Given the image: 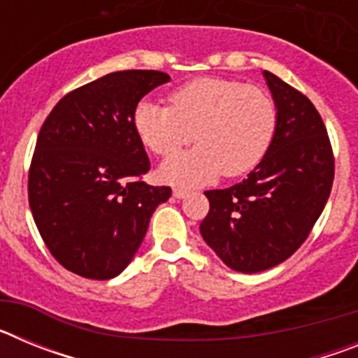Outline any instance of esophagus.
<instances>
[{"label": "esophagus", "mask_w": 358, "mask_h": 358, "mask_svg": "<svg viewBox=\"0 0 358 358\" xmlns=\"http://www.w3.org/2000/svg\"><path fill=\"white\" fill-rule=\"evenodd\" d=\"M189 192L186 188H173V197L176 199H185Z\"/></svg>", "instance_id": "obj_1"}]
</instances>
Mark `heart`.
<instances>
[{"label": "heart", "mask_w": 358, "mask_h": 358, "mask_svg": "<svg viewBox=\"0 0 358 358\" xmlns=\"http://www.w3.org/2000/svg\"><path fill=\"white\" fill-rule=\"evenodd\" d=\"M170 106L141 100L132 123L145 147L169 157L189 141L192 150L161 166L164 181L202 185L224 173L242 176L264 159L273 143L278 110L273 96L258 85L204 77L170 93Z\"/></svg>", "instance_id": "1"}]
</instances>
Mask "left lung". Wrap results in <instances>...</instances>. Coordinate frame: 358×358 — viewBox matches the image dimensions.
<instances>
[{
  "mask_svg": "<svg viewBox=\"0 0 358 358\" xmlns=\"http://www.w3.org/2000/svg\"><path fill=\"white\" fill-rule=\"evenodd\" d=\"M278 110L274 140L242 182L208 189L204 242L227 267L262 273L301 248L334 185V152L321 115L308 98L264 71Z\"/></svg>",
  "mask_w": 358,
  "mask_h": 358,
  "instance_id": "left-lung-1",
  "label": "left lung"
}]
</instances>
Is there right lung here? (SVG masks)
<instances>
[{
  "mask_svg": "<svg viewBox=\"0 0 358 358\" xmlns=\"http://www.w3.org/2000/svg\"><path fill=\"white\" fill-rule=\"evenodd\" d=\"M169 80L154 69L109 73L61 98L44 120L28 202L53 258L78 276H118L172 195L141 181L150 161L132 123L141 98Z\"/></svg>",
  "mask_w": 358,
  "mask_h": 358,
  "instance_id": "1",
  "label": "right lung"
}]
</instances>
